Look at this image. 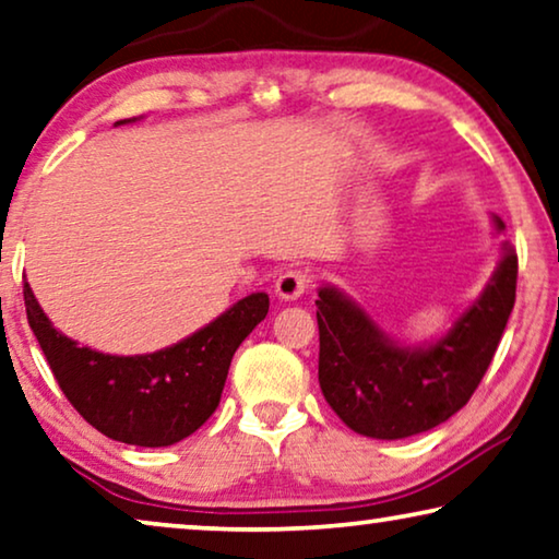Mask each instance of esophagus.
<instances>
[{
  "instance_id": "34e87169",
  "label": "esophagus",
  "mask_w": 559,
  "mask_h": 559,
  "mask_svg": "<svg viewBox=\"0 0 559 559\" xmlns=\"http://www.w3.org/2000/svg\"><path fill=\"white\" fill-rule=\"evenodd\" d=\"M308 283H311V276H308V271L301 269H290L286 273H281L278 281H276V296L281 301H296V298L304 296V290L308 288Z\"/></svg>"
}]
</instances>
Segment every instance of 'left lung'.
I'll use <instances>...</instances> for the list:
<instances>
[{
	"mask_svg": "<svg viewBox=\"0 0 559 559\" xmlns=\"http://www.w3.org/2000/svg\"><path fill=\"white\" fill-rule=\"evenodd\" d=\"M495 230L502 218L492 215ZM518 290V253L502 255L479 298L452 329L424 344H399L364 308L333 286L319 288V384L356 435L404 439L439 427L469 402L502 338Z\"/></svg>",
	"mask_w": 559,
	"mask_h": 559,
	"instance_id": "1",
	"label": "left lung"
}]
</instances>
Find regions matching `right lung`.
<instances>
[{"mask_svg": "<svg viewBox=\"0 0 559 559\" xmlns=\"http://www.w3.org/2000/svg\"><path fill=\"white\" fill-rule=\"evenodd\" d=\"M24 306L57 384L82 419L122 444L170 447L218 409L233 354L265 319L269 294L240 298L193 336L138 356L103 354L67 338L41 311L29 283Z\"/></svg>", "mask_w": 559, "mask_h": 559, "instance_id": "right-lung-1", "label": "right lung"}]
</instances>
